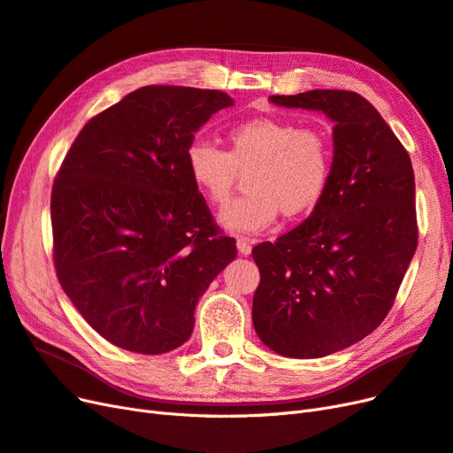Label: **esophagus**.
Segmentation results:
<instances>
[{"mask_svg":"<svg viewBox=\"0 0 453 453\" xmlns=\"http://www.w3.org/2000/svg\"><path fill=\"white\" fill-rule=\"evenodd\" d=\"M252 244L254 241L248 239V237H237V250L241 256H248L252 252Z\"/></svg>","mask_w":453,"mask_h":453,"instance_id":"esophagus-1","label":"esophagus"}]
</instances>
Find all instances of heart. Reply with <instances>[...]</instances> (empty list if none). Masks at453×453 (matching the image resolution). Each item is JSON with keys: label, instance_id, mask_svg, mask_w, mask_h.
I'll return each mask as SVG.
<instances>
[{"label": "heart", "instance_id": "1", "mask_svg": "<svg viewBox=\"0 0 453 453\" xmlns=\"http://www.w3.org/2000/svg\"><path fill=\"white\" fill-rule=\"evenodd\" d=\"M226 141L227 150L205 141L192 142L186 167L194 186L212 205H224L239 171L250 169L248 194L218 214L227 231H261L280 211L286 218L304 216L324 197L333 171V147L322 129L257 116L233 124Z\"/></svg>", "mask_w": 453, "mask_h": 453}]
</instances>
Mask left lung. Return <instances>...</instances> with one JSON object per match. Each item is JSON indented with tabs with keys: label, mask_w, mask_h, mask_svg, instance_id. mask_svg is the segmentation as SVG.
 <instances>
[{
	"label": "left lung",
	"mask_w": 453,
	"mask_h": 453,
	"mask_svg": "<svg viewBox=\"0 0 453 453\" xmlns=\"http://www.w3.org/2000/svg\"><path fill=\"white\" fill-rule=\"evenodd\" d=\"M333 122V171L306 220L252 256V322L273 352L314 359L384 322L418 246L411 156L367 99L346 90L271 96Z\"/></svg>",
	"instance_id": "8db88e82"
}]
</instances>
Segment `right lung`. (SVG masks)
<instances>
[{
  "label": "right lung",
  "instance_id": "add662e5",
  "mask_svg": "<svg viewBox=\"0 0 453 453\" xmlns=\"http://www.w3.org/2000/svg\"><path fill=\"white\" fill-rule=\"evenodd\" d=\"M231 105L220 90L142 86L71 144L50 199L56 274L114 346L184 344L199 297L237 256L186 167L199 127Z\"/></svg>",
  "mask_w": 453,
  "mask_h": 453
}]
</instances>
